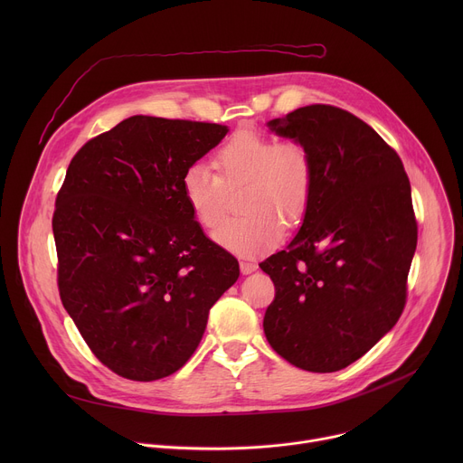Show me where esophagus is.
<instances>
[{"mask_svg": "<svg viewBox=\"0 0 463 463\" xmlns=\"http://www.w3.org/2000/svg\"><path fill=\"white\" fill-rule=\"evenodd\" d=\"M240 271L241 275H250L256 271V263L252 261H240Z\"/></svg>", "mask_w": 463, "mask_h": 463, "instance_id": "esophagus-1", "label": "esophagus"}]
</instances>
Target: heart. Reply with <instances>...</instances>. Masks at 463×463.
Masks as SVG:
<instances>
[{
    "mask_svg": "<svg viewBox=\"0 0 463 463\" xmlns=\"http://www.w3.org/2000/svg\"><path fill=\"white\" fill-rule=\"evenodd\" d=\"M220 175L205 165H190L181 177V195L194 220L216 229L227 211V188L245 183L240 195L241 216L227 220L214 240L240 256H256L277 247L284 222H302L313 192V161L295 141L277 143L258 131L241 129L218 152Z\"/></svg>",
    "mask_w": 463,
    "mask_h": 463,
    "instance_id": "obj_1",
    "label": "heart"
}]
</instances>
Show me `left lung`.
<instances>
[{
	"instance_id": "1",
	"label": "left lung",
	"mask_w": 463,
	"mask_h": 463,
	"mask_svg": "<svg viewBox=\"0 0 463 463\" xmlns=\"http://www.w3.org/2000/svg\"><path fill=\"white\" fill-rule=\"evenodd\" d=\"M306 146L313 192L291 243L260 268L275 284L263 334L288 363L337 372L398 322L418 243L411 183L373 128L311 104L268 122Z\"/></svg>"
}]
</instances>
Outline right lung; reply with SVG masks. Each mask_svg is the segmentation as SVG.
Masks as SVG:
<instances>
[{"mask_svg":"<svg viewBox=\"0 0 463 463\" xmlns=\"http://www.w3.org/2000/svg\"><path fill=\"white\" fill-rule=\"evenodd\" d=\"M227 131L134 115L77 152L56 195L61 304L97 359L126 379L177 372L240 277L181 195L184 170Z\"/></svg>","mask_w":463,"mask_h":463,"instance_id":"obj_1","label":"right lung"}]
</instances>
